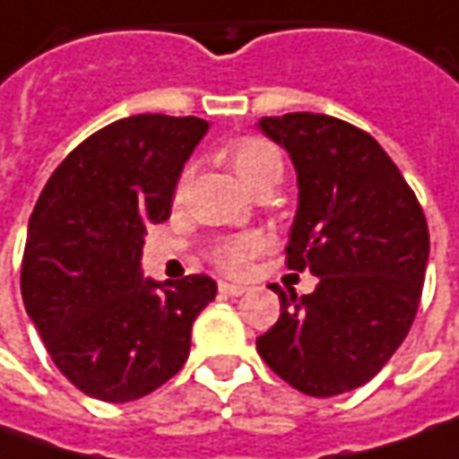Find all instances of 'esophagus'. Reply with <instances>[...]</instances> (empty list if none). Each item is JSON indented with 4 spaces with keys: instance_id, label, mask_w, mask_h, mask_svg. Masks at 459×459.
<instances>
[{
    "instance_id": "34e87169",
    "label": "esophagus",
    "mask_w": 459,
    "mask_h": 459,
    "mask_svg": "<svg viewBox=\"0 0 459 459\" xmlns=\"http://www.w3.org/2000/svg\"><path fill=\"white\" fill-rule=\"evenodd\" d=\"M245 291H247V289H245V286H239V283H227V281H220L221 296H242Z\"/></svg>"
}]
</instances>
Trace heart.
<instances>
[{
    "mask_svg": "<svg viewBox=\"0 0 459 459\" xmlns=\"http://www.w3.org/2000/svg\"><path fill=\"white\" fill-rule=\"evenodd\" d=\"M221 158L232 166V170L242 178V184L250 186L253 191L263 186H275L283 173V158L271 140L260 134H242L230 140L221 148ZM188 186V170L181 173L178 186H176V202L184 196ZM263 238L260 235H232V238L217 239L209 247V260L220 268L221 273H242L250 257H255L263 250Z\"/></svg>",
    "mask_w": 459,
    "mask_h": 459,
    "instance_id": "b5f03b06",
    "label": "heart"
}]
</instances>
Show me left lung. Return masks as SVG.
Instances as JSON below:
<instances>
[{
    "label": "left lung",
    "mask_w": 459,
    "mask_h": 459,
    "mask_svg": "<svg viewBox=\"0 0 459 459\" xmlns=\"http://www.w3.org/2000/svg\"><path fill=\"white\" fill-rule=\"evenodd\" d=\"M299 173V212L286 268L319 278L314 293H286L281 316L257 337L278 378L326 398L378 376L406 340L421 301L429 227L421 204L370 134L337 117H263Z\"/></svg>",
    "instance_id": "left-lung-1"
}]
</instances>
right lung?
<instances>
[{"instance_id": "obj_1", "label": "right lung", "mask_w": 459, "mask_h": 459, "mask_svg": "<svg viewBox=\"0 0 459 459\" xmlns=\"http://www.w3.org/2000/svg\"><path fill=\"white\" fill-rule=\"evenodd\" d=\"M199 117L134 115L86 137L48 178L27 224L20 289L56 368L86 396L125 403L184 368L209 275L143 278V235L170 217Z\"/></svg>"}]
</instances>
